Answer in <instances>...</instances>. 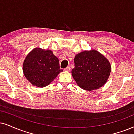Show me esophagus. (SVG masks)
<instances>
[{"mask_svg":"<svg viewBox=\"0 0 134 134\" xmlns=\"http://www.w3.org/2000/svg\"><path fill=\"white\" fill-rule=\"evenodd\" d=\"M70 66H67L66 68L64 69V71H70Z\"/></svg>","mask_w":134,"mask_h":134,"instance_id":"esophagus-1","label":"esophagus"}]
</instances>
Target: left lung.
I'll list each match as a JSON object with an SVG mask.
<instances>
[{
  "mask_svg": "<svg viewBox=\"0 0 134 134\" xmlns=\"http://www.w3.org/2000/svg\"><path fill=\"white\" fill-rule=\"evenodd\" d=\"M74 62L72 76L77 85L85 90L100 88L110 75L111 67L109 62L96 50L81 52L76 55Z\"/></svg>",
  "mask_w": 134,
  "mask_h": 134,
  "instance_id": "left-lung-1",
  "label": "left lung"
}]
</instances>
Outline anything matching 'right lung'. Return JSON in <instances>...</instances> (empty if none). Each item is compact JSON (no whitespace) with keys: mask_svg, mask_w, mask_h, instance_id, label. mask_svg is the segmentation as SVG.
Wrapping results in <instances>:
<instances>
[{"mask_svg":"<svg viewBox=\"0 0 134 134\" xmlns=\"http://www.w3.org/2000/svg\"><path fill=\"white\" fill-rule=\"evenodd\" d=\"M25 76L33 85L47 86L63 70L52 51L36 48L27 56L23 64Z\"/></svg>","mask_w":134,"mask_h":134,"instance_id":"add662e5","label":"right lung"}]
</instances>
